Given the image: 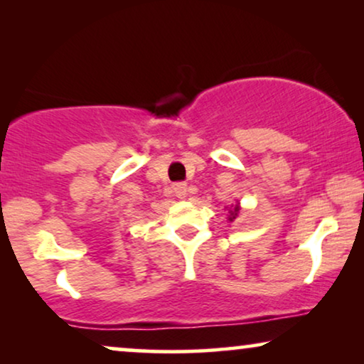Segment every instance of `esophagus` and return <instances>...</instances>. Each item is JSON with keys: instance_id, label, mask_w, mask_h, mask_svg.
Instances as JSON below:
<instances>
[{"instance_id": "obj_1", "label": "esophagus", "mask_w": 364, "mask_h": 364, "mask_svg": "<svg viewBox=\"0 0 364 364\" xmlns=\"http://www.w3.org/2000/svg\"><path fill=\"white\" fill-rule=\"evenodd\" d=\"M173 192H176V196H177L178 198H186V197H187V192H188L187 183H183V182L173 183Z\"/></svg>"}]
</instances>
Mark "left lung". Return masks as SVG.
<instances>
[{
  "label": "left lung",
  "instance_id": "1",
  "mask_svg": "<svg viewBox=\"0 0 364 364\" xmlns=\"http://www.w3.org/2000/svg\"><path fill=\"white\" fill-rule=\"evenodd\" d=\"M238 210H240V208H238V205L237 207H233V210H228V213H230V217H228V220H233V218H235L237 215H238Z\"/></svg>",
  "mask_w": 364,
  "mask_h": 364
}]
</instances>
